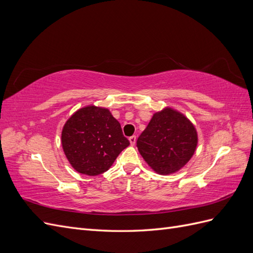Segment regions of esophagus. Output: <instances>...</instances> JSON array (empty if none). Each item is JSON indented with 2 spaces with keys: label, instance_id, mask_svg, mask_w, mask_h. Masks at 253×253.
I'll return each instance as SVG.
<instances>
[{
  "label": "esophagus",
  "instance_id": "1",
  "mask_svg": "<svg viewBox=\"0 0 253 253\" xmlns=\"http://www.w3.org/2000/svg\"><path fill=\"white\" fill-rule=\"evenodd\" d=\"M128 140H129V142H131L132 145H134V144L136 143V136H135V135L131 136V137H129V138H128Z\"/></svg>",
  "mask_w": 253,
  "mask_h": 253
}]
</instances>
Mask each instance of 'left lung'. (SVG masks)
Wrapping results in <instances>:
<instances>
[{
  "label": "left lung",
  "instance_id": "obj_1",
  "mask_svg": "<svg viewBox=\"0 0 253 253\" xmlns=\"http://www.w3.org/2000/svg\"><path fill=\"white\" fill-rule=\"evenodd\" d=\"M197 133L179 112L167 108L153 115L137 139V148L153 170L162 175L175 173L193 156Z\"/></svg>",
  "mask_w": 253,
  "mask_h": 253
}]
</instances>
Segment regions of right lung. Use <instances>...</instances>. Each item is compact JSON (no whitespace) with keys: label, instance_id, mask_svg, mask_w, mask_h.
Instances as JSON below:
<instances>
[{"label":"right lung","instance_id":"add662e5","mask_svg":"<svg viewBox=\"0 0 253 253\" xmlns=\"http://www.w3.org/2000/svg\"><path fill=\"white\" fill-rule=\"evenodd\" d=\"M62 147L68 162L81 174L108 171L129 141L108 109L88 105L76 112L62 129Z\"/></svg>","mask_w":253,"mask_h":253}]
</instances>
